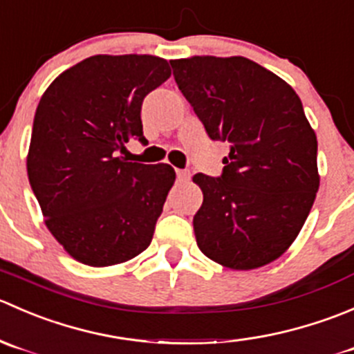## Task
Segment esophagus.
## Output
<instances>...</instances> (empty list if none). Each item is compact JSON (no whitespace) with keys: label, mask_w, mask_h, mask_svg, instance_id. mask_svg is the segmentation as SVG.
Listing matches in <instances>:
<instances>
[{"label":"esophagus","mask_w":354,"mask_h":354,"mask_svg":"<svg viewBox=\"0 0 354 354\" xmlns=\"http://www.w3.org/2000/svg\"><path fill=\"white\" fill-rule=\"evenodd\" d=\"M176 174H177L178 182H185V180H189V177H191V174L185 172V170H176Z\"/></svg>","instance_id":"esophagus-1"}]
</instances>
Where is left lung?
<instances>
[{
    "instance_id": "8db88e82",
    "label": "left lung",
    "mask_w": 354,
    "mask_h": 354,
    "mask_svg": "<svg viewBox=\"0 0 354 354\" xmlns=\"http://www.w3.org/2000/svg\"><path fill=\"white\" fill-rule=\"evenodd\" d=\"M178 89L209 139L230 142L220 177L196 174L194 215L203 254L232 270L277 260L313 206L317 136L296 91L244 57L170 59Z\"/></svg>"
}]
</instances>
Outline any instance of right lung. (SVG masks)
<instances>
[{
    "label": "right lung",
    "mask_w": 354,
    "mask_h": 354,
    "mask_svg": "<svg viewBox=\"0 0 354 354\" xmlns=\"http://www.w3.org/2000/svg\"><path fill=\"white\" fill-rule=\"evenodd\" d=\"M169 77L160 57L96 55L59 73L37 104L27 176L46 227L80 263H124L151 243L176 172L118 151L148 142L142 100Z\"/></svg>",
    "instance_id": "add662e5"
}]
</instances>
